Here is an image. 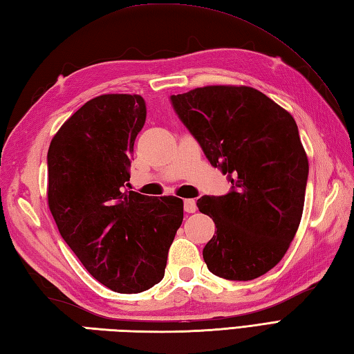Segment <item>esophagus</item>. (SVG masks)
Instances as JSON below:
<instances>
[{
  "mask_svg": "<svg viewBox=\"0 0 354 354\" xmlns=\"http://www.w3.org/2000/svg\"><path fill=\"white\" fill-rule=\"evenodd\" d=\"M184 209L185 213H194L198 209L196 201L194 199H184Z\"/></svg>",
  "mask_w": 354,
  "mask_h": 354,
  "instance_id": "1",
  "label": "esophagus"
}]
</instances>
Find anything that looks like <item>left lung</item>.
<instances>
[{
	"label": "left lung",
	"mask_w": 354,
	"mask_h": 354,
	"mask_svg": "<svg viewBox=\"0 0 354 354\" xmlns=\"http://www.w3.org/2000/svg\"><path fill=\"white\" fill-rule=\"evenodd\" d=\"M208 161L232 184L198 199L216 232L202 255L209 272L254 280L288 251L301 221L309 161L295 120L250 86H204L170 95Z\"/></svg>",
	"instance_id": "8db88e82"
}]
</instances>
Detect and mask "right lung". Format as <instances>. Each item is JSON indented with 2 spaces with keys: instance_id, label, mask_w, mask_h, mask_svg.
<instances>
[{
  "instance_id": "right-lung-1",
  "label": "right lung",
  "mask_w": 354,
  "mask_h": 354,
  "mask_svg": "<svg viewBox=\"0 0 354 354\" xmlns=\"http://www.w3.org/2000/svg\"><path fill=\"white\" fill-rule=\"evenodd\" d=\"M137 94L86 102L51 140L48 205L62 239L97 281L120 293L160 283L184 217L183 199L124 190L146 122Z\"/></svg>"
}]
</instances>
